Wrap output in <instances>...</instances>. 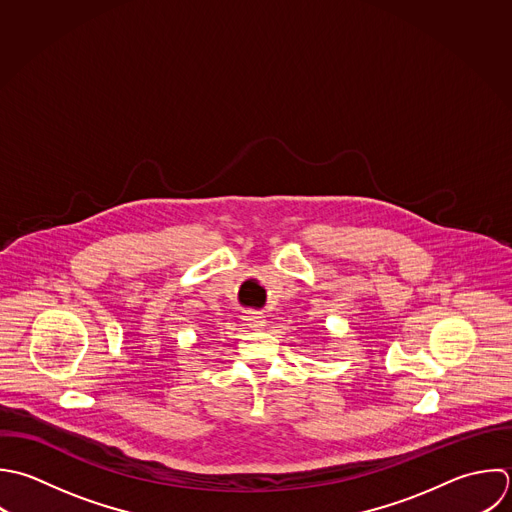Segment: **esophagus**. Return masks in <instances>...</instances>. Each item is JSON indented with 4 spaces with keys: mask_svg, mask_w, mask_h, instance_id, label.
Masks as SVG:
<instances>
[{
    "mask_svg": "<svg viewBox=\"0 0 512 512\" xmlns=\"http://www.w3.org/2000/svg\"><path fill=\"white\" fill-rule=\"evenodd\" d=\"M245 323H247V327H251V329H263L265 327V323H267V319H265V315L263 313H247L245 315Z\"/></svg>",
    "mask_w": 512,
    "mask_h": 512,
    "instance_id": "obj_1",
    "label": "esophagus"
}]
</instances>
